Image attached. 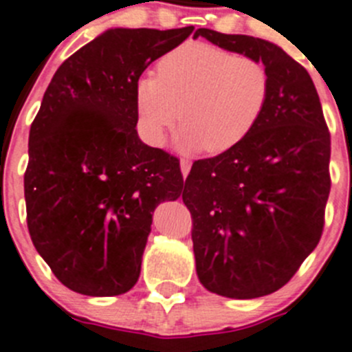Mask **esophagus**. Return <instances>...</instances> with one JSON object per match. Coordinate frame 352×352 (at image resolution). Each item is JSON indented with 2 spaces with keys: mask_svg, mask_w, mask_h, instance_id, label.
I'll return each mask as SVG.
<instances>
[{
  "mask_svg": "<svg viewBox=\"0 0 352 352\" xmlns=\"http://www.w3.org/2000/svg\"><path fill=\"white\" fill-rule=\"evenodd\" d=\"M189 170H191V161H189V160H180V172H182L184 177H187Z\"/></svg>",
  "mask_w": 352,
  "mask_h": 352,
  "instance_id": "1",
  "label": "esophagus"
}]
</instances>
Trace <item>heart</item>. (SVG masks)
<instances>
[{"label": "heart", "mask_w": 352, "mask_h": 352, "mask_svg": "<svg viewBox=\"0 0 352 352\" xmlns=\"http://www.w3.org/2000/svg\"><path fill=\"white\" fill-rule=\"evenodd\" d=\"M271 97V74L258 58L206 43H184L157 62V78L135 83L142 139L161 146L179 120L184 149H234L257 128Z\"/></svg>", "instance_id": "obj_1"}]
</instances>
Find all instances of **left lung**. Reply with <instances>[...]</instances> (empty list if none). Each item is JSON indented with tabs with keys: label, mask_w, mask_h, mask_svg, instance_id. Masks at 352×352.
<instances>
[{
	"label": "left lung",
	"mask_w": 352,
	"mask_h": 352,
	"mask_svg": "<svg viewBox=\"0 0 352 352\" xmlns=\"http://www.w3.org/2000/svg\"><path fill=\"white\" fill-rule=\"evenodd\" d=\"M224 50L264 62L267 109L234 149L198 160L182 199L206 290L257 298L280 290L320 243L330 195V131L309 72L265 39L198 29Z\"/></svg>",
	"instance_id": "8db88e82"
}]
</instances>
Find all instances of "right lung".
Returning <instances> with one entry per match:
<instances>
[{
	"label": "right lung",
	"instance_id": "right-lung-1",
	"mask_svg": "<svg viewBox=\"0 0 352 352\" xmlns=\"http://www.w3.org/2000/svg\"><path fill=\"white\" fill-rule=\"evenodd\" d=\"M192 31L109 29L62 62L43 95L24 173L28 228L69 290H130L154 208L182 195L179 160L139 139L135 83Z\"/></svg>",
	"mask_w": 352,
	"mask_h": 352
}]
</instances>
